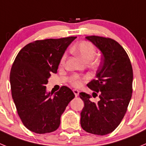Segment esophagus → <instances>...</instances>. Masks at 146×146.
Returning <instances> with one entry per match:
<instances>
[{"instance_id": "1", "label": "esophagus", "mask_w": 146, "mask_h": 146, "mask_svg": "<svg viewBox=\"0 0 146 146\" xmlns=\"http://www.w3.org/2000/svg\"><path fill=\"white\" fill-rule=\"evenodd\" d=\"M73 92H74V95H75V96H78V95H79L80 91H78V90H77V89H74V90H73Z\"/></svg>"}]
</instances>
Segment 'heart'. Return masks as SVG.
Instances as JSON below:
<instances>
[{
	"label": "heart",
	"mask_w": 146,
	"mask_h": 146,
	"mask_svg": "<svg viewBox=\"0 0 146 146\" xmlns=\"http://www.w3.org/2000/svg\"><path fill=\"white\" fill-rule=\"evenodd\" d=\"M72 51L86 63L91 61L95 56L96 49L94 45L88 42H82L72 48ZM66 55H64L62 57L60 64H64L66 60ZM85 78H82L78 75H73L70 80L71 84L75 87H80L82 84Z\"/></svg>",
	"instance_id": "b5f03b06"
}]
</instances>
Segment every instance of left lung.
<instances>
[{
  "label": "left lung",
  "instance_id": "obj_1",
  "mask_svg": "<svg viewBox=\"0 0 146 146\" xmlns=\"http://www.w3.org/2000/svg\"><path fill=\"white\" fill-rule=\"evenodd\" d=\"M86 38L100 50L102 56L96 79L87 84L99 93V101L94 102L91 95L80 93L84 102L80 124L88 133L105 135L118 127L127 110L132 94V67L124 49L115 40L96 36ZM95 92L93 96L96 95Z\"/></svg>",
  "mask_w": 146,
  "mask_h": 146
}]
</instances>
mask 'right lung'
Wrapping results in <instances>:
<instances>
[{
  "instance_id": "add662e5",
  "label": "right lung",
  "mask_w": 146,
  "mask_h": 146,
  "mask_svg": "<svg viewBox=\"0 0 146 146\" xmlns=\"http://www.w3.org/2000/svg\"><path fill=\"white\" fill-rule=\"evenodd\" d=\"M77 38L38 40L25 45L17 55L10 72L11 95L24 126L37 134L50 133L60 126V116L74 98L69 88L47 93L46 85L69 45Z\"/></svg>"
}]
</instances>
